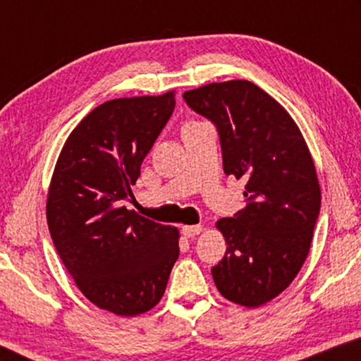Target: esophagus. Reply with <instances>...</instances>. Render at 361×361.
I'll use <instances>...</instances> for the list:
<instances>
[{
	"label": "esophagus",
	"mask_w": 361,
	"mask_h": 361,
	"mask_svg": "<svg viewBox=\"0 0 361 361\" xmlns=\"http://www.w3.org/2000/svg\"><path fill=\"white\" fill-rule=\"evenodd\" d=\"M202 231V225H185L182 226V235L185 236V238H192V236L199 235Z\"/></svg>",
	"instance_id": "esophagus-1"
}]
</instances>
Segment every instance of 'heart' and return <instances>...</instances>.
Masks as SVG:
<instances>
[{
	"label": "heart",
	"instance_id": "b5f03b06",
	"mask_svg": "<svg viewBox=\"0 0 361 361\" xmlns=\"http://www.w3.org/2000/svg\"><path fill=\"white\" fill-rule=\"evenodd\" d=\"M199 123H200V121H195V120H192V121H187L184 126H192V125H199Z\"/></svg>",
	"mask_w": 361,
	"mask_h": 361
}]
</instances>
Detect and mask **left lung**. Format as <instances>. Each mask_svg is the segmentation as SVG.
I'll list each match as a JSON object with an SVG mask.
<instances>
[{
	"label": "left lung",
	"mask_w": 361,
	"mask_h": 361,
	"mask_svg": "<svg viewBox=\"0 0 361 361\" xmlns=\"http://www.w3.org/2000/svg\"><path fill=\"white\" fill-rule=\"evenodd\" d=\"M184 100L219 130L225 174L246 179L245 209L215 224L226 243L215 286L231 302L259 307L307 258L320 210L314 159L286 108L253 82L209 83Z\"/></svg>",
	"instance_id": "1"
}]
</instances>
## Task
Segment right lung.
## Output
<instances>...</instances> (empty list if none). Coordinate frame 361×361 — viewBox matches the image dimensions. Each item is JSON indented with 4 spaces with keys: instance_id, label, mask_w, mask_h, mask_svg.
<instances>
[{
    "instance_id": "right-lung-1",
    "label": "right lung",
    "mask_w": 361,
    "mask_h": 361,
    "mask_svg": "<svg viewBox=\"0 0 361 361\" xmlns=\"http://www.w3.org/2000/svg\"><path fill=\"white\" fill-rule=\"evenodd\" d=\"M174 90L105 102L68 135L47 194V225L63 266L97 307L123 317L164 295L179 230L128 210L141 162L176 106Z\"/></svg>"
}]
</instances>
